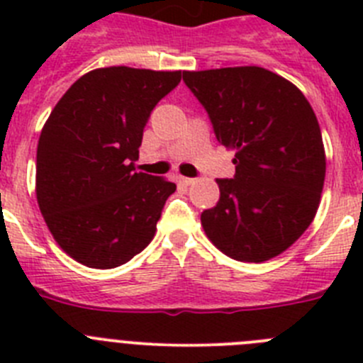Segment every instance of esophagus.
Instances as JSON below:
<instances>
[{"mask_svg":"<svg viewBox=\"0 0 363 363\" xmlns=\"http://www.w3.org/2000/svg\"><path fill=\"white\" fill-rule=\"evenodd\" d=\"M176 182L182 185H192L194 184V178H185V176H176Z\"/></svg>","mask_w":363,"mask_h":363,"instance_id":"1","label":"esophagus"}]
</instances>
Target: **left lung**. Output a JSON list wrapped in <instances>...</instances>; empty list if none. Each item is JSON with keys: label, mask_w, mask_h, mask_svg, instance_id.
<instances>
[{"label": "left lung", "mask_w": 363, "mask_h": 363, "mask_svg": "<svg viewBox=\"0 0 363 363\" xmlns=\"http://www.w3.org/2000/svg\"><path fill=\"white\" fill-rule=\"evenodd\" d=\"M216 140L236 150L233 179L201 213L211 242L240 262H265L311 225L325 179V150L313 107L296 86L262 67L184 72Z\"/></svg>", "instance_id": "left-lung-1"}]
</instances>
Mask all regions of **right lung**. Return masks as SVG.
<instances>
[{"mask_svg":"<svg viewBox=\"0 0 363 363\" xmlns=\"http://www.w3.org/2000/svg\"><path fill=\"white\" fill-rule=\"evenodd\" d=\"M182 72L107 67L86 72L41 130L36 196L54 240L94 269L127 264L156 233L172 182L134 171L152 108Z\"/></svg>","mask_w":363,"mask_h":363,"instance_id":"add662e5","label":"right lung"}]
</instances>
